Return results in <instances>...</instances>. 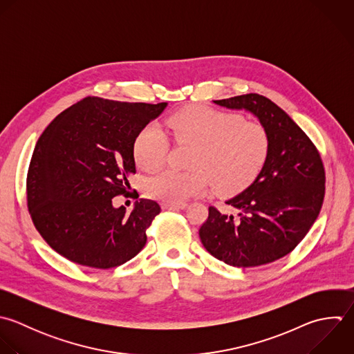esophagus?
Wrapping results in <instances>:
<instances>
[{"mask_svg": "<svg viewBox=\"0 0 354 354\" xmlns=\"http://www.w3.org/2000/svg\"><path fill=\"white\" fill-rule=\"evenodd\" d=\"M162 208L164 209H171V211H179V209H185L187 208L186 203H179V204H174V203H162Z\"/></svg>", "mask_w": 354, "mask_h": 354, "instance_id": "34e87169", "label": "esophagus"}]
</instances>
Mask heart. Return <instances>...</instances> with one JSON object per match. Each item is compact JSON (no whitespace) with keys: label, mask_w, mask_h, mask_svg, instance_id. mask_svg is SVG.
Here are the masks:
<instances>
[{"label":"heart","mask_w":354,"mask_h":354,"mask_svg":"<svg viewBox=\"0 0 354 354\" xmlns=\"http://www.w3.org/2000/svg\"><path fill=\"white\" fill-rule=\"evenodd\" d=\"M175 140L194 145L189 172L161 171L145 183L149 197L179 204L201 196L212 182L214 190L232 194L247 187L259 174L269 149L265 128L255 121H244L233 113L207 106H189L167 120ZM168 140L156 125H147L133 145L136 164L145 171L162 165Z\"/></svg>","instance_id":"heart-1"}]
</instances>
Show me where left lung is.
Returning <instances> with one entry per match:
<instances>
[{
  "label": "left lung",
  "instance_id": "left-lung-1",
  "mask_svg": "<svg viewBox=\"0 0 354 354\" xmlns=\"http://www.w3.org/2000/svg\"><path fill=\"white\" fill-rule=\"evenodd\" d=\"M245 110L265 128L269 149L257 179L226 204L237 216L209 207L200 227L204 248L234 268H254L290 254L317 219L326 192L322 157L298 124L270 99L247 93L214 100Z\"/></svg>",
  "mask_w": 354,
  "mask_h": 354
}]
</instances>
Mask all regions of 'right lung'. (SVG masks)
<instances>
[{
	"instance_id": "1",
	"label": "right lung",
	"mask_w": 354,
	"mask_h": 354,
	"mask_svg": "<svg viewBox=\"0 0 354 354\" xmlns=\"http://www.w3.org/2000/svg\"><path fill=\"white\" fill-rule=\"evenodd\" d=\"M167 104L85 97L45 128L28 167L27 207L52 250L95 269L120 266L142 251L160 205L140 198L127 214L113 198L136 174L138 135Z\"/></svg>"
}]
</instances>
